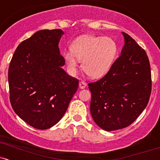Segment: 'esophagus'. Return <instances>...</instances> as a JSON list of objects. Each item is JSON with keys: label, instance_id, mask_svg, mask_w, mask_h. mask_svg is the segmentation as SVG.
Returning a JSON list of instances; mask_svg holds the SVG:
<instances>
[{"label": "esophagus", "instance_id": "esophagus-1", "mask_svg": "<svg viewBox=\"0 0 160 160\" xmlns=\"http://www.w3.org/2000/svg\"><path fill=\"white\" fill-rule=\"evenodd\" d=\"M79 87H80V89H84V88L86 87V83L85 82H80V83H79Z\"/></svg>", "mask_w": 160, "mask_h": 160}]
</instances>
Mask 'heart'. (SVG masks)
Listing matches in <instances>:
<instances>
[{
    "label": "heart",
    "mask_w": 160,
    "mask_h": 160,
    "mask_svg": "<svg viewBox=\"0 0 160 160\" xmlns=\"http://www.w3.org/2000/svg\"><path fill=\"white\" fill-rule=\"evenodd\" d=\"M118 54V46L113 39L94 35H82L70 46L63 57L71 74H76L78 62L84 72L92 78H100L108 72Z\"/></svg>",
    "instance_id": "heart-1"
}]
</instances>
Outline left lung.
Returning <instances> with one entry per match:
<instances>
[{"label":"left lung","instance_id":"8db88e82","mask_svg":"<svg viewBox=\"0 0 160 160\" xmlns=\"http://www.w3.org/2000/svg\"><path fill=\"white\" fill-rule=\"evenodd\" d=\"M122 34L124 46L120 57L103 78L89 84L92 117L108 132L132 123L148 105L151 92L147 53L128 34Z\"/></svg>","mask_w":160,"mask_h":160}]
</instances>
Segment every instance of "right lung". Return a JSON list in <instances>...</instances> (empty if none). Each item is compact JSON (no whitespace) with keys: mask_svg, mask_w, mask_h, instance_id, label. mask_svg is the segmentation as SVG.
Wrapping results in <instances>:
<instances>
[{"mask_svg":"<svg viewBox=\"0 0 160 160\" xmlns=\"http://www.w3.org/2000/svg\"><path fill=\"white\" fill-rule=\"evenodd\" d=\"M61 29L40 30L16 48L8 71L10 99L22 120L38 129L56 125L78 88V80L62 68Z\"/></svg>","mask_w":160,"mask_h":160,"instance_id":"1","label":"right lung"}]
</instances>
